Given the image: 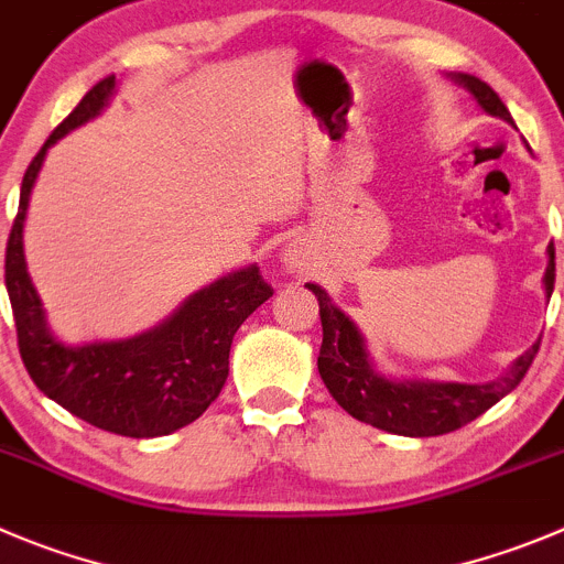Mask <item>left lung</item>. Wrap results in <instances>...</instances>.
<instances>
[{
	"label": "left lung",
	"mask_w": 564,
	"mask_h": 564,
	"mask_svg": "<svg viewBox=\"0 0 564 564\" xmlns=\"http://www.w3.org/2000/svg\"><path fill=\"white\" fill-rule=\"evenodd\" d=\"M456 80L476 97V102L489 116H501L512 122V113L501 102L492 88L484 80L470 75H459ZM554 241L549 245V270H545V294L554 292ZM319 300V319H323V345H319L317 370L323 376L325 387L334 394V401L345 409L350 417L370 423L376 429L401 436H440L473 423L478 414L496 406L503 394L512 392L520 378L529 372L534 361L540 341L531 345L512 370L492 383H425V381H403L394 383L389 378L378 376L367 359L365 339L359 328L345 317V312L330 303L325 289L317 283H308Z\"/></svg>",
	"instance_id": "left-lung-1"
}]
</instances>
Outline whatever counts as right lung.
Wrapping results in <instances>:
<instances>
[{
  "label": "right lung",
  "instance_id": "1",
  "mask_svg": "<svg viewBox=\"0 0 564 564\" xmlns=\"http://www.w3.org/2000/svg\"><path fill=\"white\" fill-rule=\"evenodd\" d=\"M116 77H102L52 130L21 181L19 214L4 252V286L13 306L19 354L35 387L66 412L110 434L163 436L194 423L223 392L239 325L272 297L258 267L210 283L150 334L124 341L66 347L46 330L44 308L24 264V217L46 150L108 105Z\"/></svg>",
  "mask_w": 564,
  "mask_h": 564
}]
</instances>
